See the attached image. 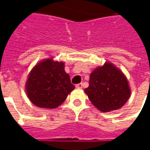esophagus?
<instances>
[{"label":"esophagus","mask_w":150,"mask_h":150,"mask_svg":"<svg viewBox=\"0 0 150 150\" xmlns=\"http://www.w3.org/2000/svg\"><path fill=\"white\" fill-rule=\"evenodd\" d=\"M75 87H76V88H83V83H79V84H76V86H75Z\"/></svg>","instance_id":"obj_1"}]
</instances>
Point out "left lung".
Segmentation results:
<instances>
[{"label": "left lung", "instance_id": "1", "mask_svg": "<svg viewBox=\"0 0 150 150\" xmlns=\"http://www.w3.org/2000/svg\"><path fill=\"white\" fill-rule=\"evenodd\" d=\"M84 91L95 107L104 112L120 108L131 94L125 75L109 62L91 72Z\"/></svg>", "mask_w": 150, "mask_h": 150}]
</instances>
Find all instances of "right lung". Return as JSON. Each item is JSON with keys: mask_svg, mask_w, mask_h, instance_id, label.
<instances>
[{"mask_svg": "<svg viewBox=\"0 0 150 150\" xmlns=\"http://www.w3.org/2000/svg\"><path fill=\"white\" fill-rule=\"evenodd\" d=\"M64 65L63 62L54 61L50 58L41 61L31 70L25 91L34 105L42 108H55L75 89Z\"/></svg>", "mask_w": 150, "mask_h": 150, "instance_id": "add662e5", "label": "right lung"}]
</instances>
